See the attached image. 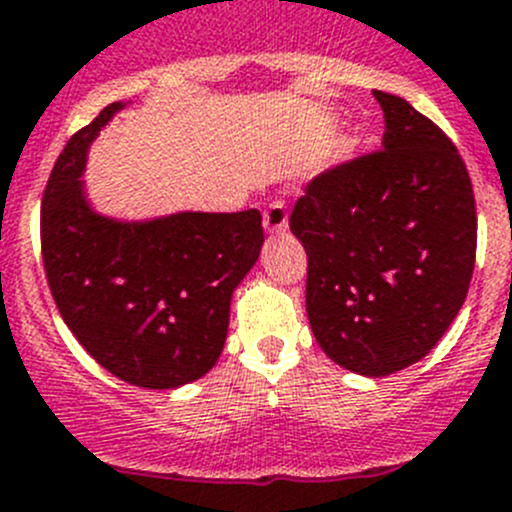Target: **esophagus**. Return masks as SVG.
<instances>
[{
    "label": "esophagus",
    "instance_id": "esophagus-1",
    "mask_svg": "<svg viewBox=\"0 0 512 512\" xmlns=\"http://www.w3.org/2000/svg\"><path fill=\"white\" fill-rule=\"evenodd\" d=\"M263 229L271 236L283 234L288 229V214L283 201H273V204L266 206V211H263Z\"/></svg>",
    "mask_w": 512,
    "mask_h": 512
}]
</instances>
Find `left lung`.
Wrapping results in <instances>:
<instances>
[{"mask_svg": "<svg viewBox=\"0 0 512 512\" xmlns=\"http://www.w3.org/2000/svg\"><path fill=\"white\" fill-rule=\"evenodd\" d=\"M381 151L323 171L291 214L308 256L306 311L328 358L381 378L428 356L475 266V196L453 141L401 96L373 91Z\"/></svg>", "mask_w": 512, "mask_h": 512, "instance_id": "left-lung-1", "label": "left lung"}]
</instances>
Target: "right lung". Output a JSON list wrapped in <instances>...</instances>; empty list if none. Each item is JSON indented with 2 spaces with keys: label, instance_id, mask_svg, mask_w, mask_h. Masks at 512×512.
I'll use <instances>...</instances> for the list:
<instances>
[{
  "label": "right lung",
  "instance_id": "1",
  "mask_svg": "<svg viewBox=\"0 0 512 512\" xmlns=\"http://www.w3.org/2000/svg\"><path fill=\"white\" fill-rule=\"evenodd\" d=\"M124 106L101 109L54 164L42 199L44 271L64 323L99 366L131 386L169 391L219 361L231 296L261 254V214L121 221L94 211L86 154Z\"/></svg>",
  "mask_w": 512,
  "mask_h": 512
}]
</instances>
